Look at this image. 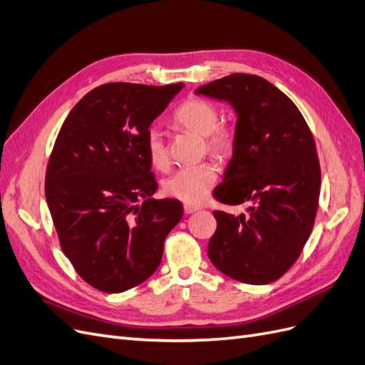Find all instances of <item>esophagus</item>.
<instances>
[{
  "mask_svg": "<svg viewBox=\"0 0 365 365\" xmlns=\"http://www.w3.org/2000/svg\"><path fill=\"white\" fill-rule=\"evenodd\" d=\"M200 210V207L197 205H192V204H184V213L185 215H192L195 212H197Z\"/></svg>",
  "mask_w": 365,
  "mask_h": 365,
  "instance_id": "1",
  "label": "esophagus"
}]
</instances>
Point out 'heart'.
I'll use <instances>...</instances> for the list:
<instances>
[{"instance_id":"b5f03b06","label":"heart","mask_w":365,"mask_h":365,"mask_svg":"<svg viewBox=\"0 0 365 365\" xmlns=\"http://www.w3.org/2000/svg\"><path fill=\"white\" fill-rule=\"evenodd\" d=\"M173 120L187 130L205 137L207 149L217 158H225L233 150V134L227 126H219L217 108L202 98H190L173 114ZM146 150L150 164L164 170L169 164V152L161 130L150 128L146 135ZM217 178V169L212 161L185 165L176 170L163 184L164 193L185 204L202 202Z\"/></svg>"}]
</instances>
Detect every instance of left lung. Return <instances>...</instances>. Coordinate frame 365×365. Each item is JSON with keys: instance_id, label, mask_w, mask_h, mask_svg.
Wrapping results in <instances>:
<instances>
[{"instance_id": "left-lung-1", "label": "left lung", "mask_w": 365, "mask_h": 365, "mask_svg": "<svg viewBox=\"0 0 365 365\" xmlns=\"http://www.w3.org/2000/svg\"><path fill=\"white\" fill-rule=\"evenodd\" d=\"M233 106L231 157L213 195L247 212H213L217 228L208 259L228 277L267 284L288 271L307 242L318 208L322 172L311 129L277 86L236 73L195 91Z\"/></svg>"}]
</instances>
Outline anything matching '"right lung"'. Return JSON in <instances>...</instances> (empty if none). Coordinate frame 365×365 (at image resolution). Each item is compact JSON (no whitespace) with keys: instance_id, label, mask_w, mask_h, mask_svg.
<instances>
[{"instance_id":"right-lung-1","label":"right lung","mask_w":365,"mask_h":365,"mask_svg":"<svg viewBox=\"0 0 365 365\" xmlns=\"http://www.w3.org/2000/svg\"><path fill=\"white\" fill-rule=\"evenodd\" d=\"M182 86H97L71 109L54 143L47 204L63 254L98 291L117 294L148 280L182 217L178 200L152 197L158 184L146 150L152 121Z\"/></svg>"}]
</instances>
